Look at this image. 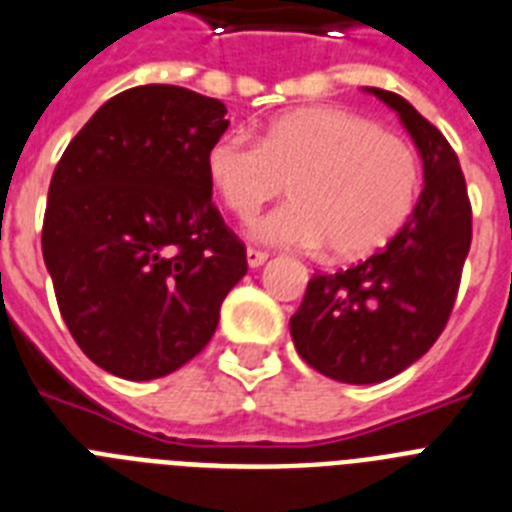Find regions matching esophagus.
<instances>
[{"label":"esophagus","mask_w":512,"mask_h":512,"mask_svg":"<svg viewBox=\"0 0 512 512\" xmlns=\"http://www.w3.org/2000/svg\"><path fill=\"white\" fill-rule=\"evenodd\" d=\"M246 259H248V266H261L266 259H269V253L259 251V248H251V246H248Z\"/></svg>","instance_id":"esophagus-1"}]
</instances>
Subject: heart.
<instances>
[{
    "label": "heart",
    "instance_id": "1",
    "mask_svg": "<svg viewBox=\"0 0 512 512\" xmlns=\"http://www.w3.org/2000/svg\"><path fill=\"white\" fill-rule=\"evenodd\" d=\"M207 176L240 220L290 183V202L256 222L253 235L292 248L329 243L336 259H362L412 217L422 165L412 144L368 116L318 106L279 116L261 139L220 134L207 150Z\"/></svg>",
    "mask_w": 512,
    "mask_h": 512
}]
</instances>
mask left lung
Listing matches in <instances>:
<instances>
[{
  "label": "left lung",
  "mask_w": 512,
  "mask_h": 512,
  "mask_svg": "<svg viewBox=\"0 0 512 512\" xmlns=\"http://www.w3.org/2000/svg\"><path fill=\"white\" fill-rule=\"evenodd\" d=\"M401 116L425 163V189L388 246L334 274H313L290 334L298 355L342 383H381L443 334L471 246V202L448 139L401 95L370 87Z\"/></svg>",
  "instance_id": "1"
}]
</instances>
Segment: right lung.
Wrapping results in <instances>:
<instances>
[{
  "instance_id": "add662e5",
  "label": "right lung",
  "mask_w": 512,
  "mask_h": 512,
  "mask_svg": "<svg viewBox=\"0 0 512 512\" xmlns=\"http://www.w3.org/2000/svg\"><path fill=\"white\" fill-rule=\"evenodd\" d=\"M225 113L186 87H131L77 131L48 186L41 243L61 318L126 381L194 360L248 272L207 176Z\"/></svg>"
}]
</instances>
